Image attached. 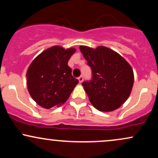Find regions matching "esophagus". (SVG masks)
Returning <instances> with one entry per match:
<instances>
[{
    "label": "esophagus",
    "mask_w": 158,
    "mask_h": 158,
    "mask_svg": "<svg viewBox=\"0 0 158 158\" xmlns=\"http://www.w3.org/2000/svg\"><path fill=\"white\" fill-rule=\"evenodd\" d=\"M78 79H79V83H81L83 81V77H82V76H80V77L78 78Z\"/></svg>",
    "instance_id": "34e87169"
}]
</instances>
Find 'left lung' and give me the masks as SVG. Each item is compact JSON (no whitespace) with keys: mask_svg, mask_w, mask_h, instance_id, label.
<instances>
[{"mask_svg":"<svg viewBox=\"0 0 158 158\" xmlns=\"http://www.w3.org/2000/svg\"><path fill=\"white\" fill-rule=\"evenodd\" d=\"M92 70L90 81L82 82L91 104L100 111H112L127 100L134 85L131 67L119 54L106 47H79Z\"/></svg>","mask_w":158,"mask_h":158,"instance_id":"1","label":"left lung"}]
</instances>
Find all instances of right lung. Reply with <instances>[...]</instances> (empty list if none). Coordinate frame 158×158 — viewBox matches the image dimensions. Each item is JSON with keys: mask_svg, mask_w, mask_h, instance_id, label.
Masks as SVG:
<instances>
[{"mask_svg": "<svg viewBox=\"0 0 158 158\" xmlns=\"http://www.w3.org/2000/svg\"><path fill=\"white\" fill-rule=\"evenodd\" d=\"M76 49L54 46L32 61L27 71V85L34 101L42 108L64 104L79 81L72 76L68 60Z\"/></svg>", "mask_w": 158, "mask_h": 158, "instance_id": "obj_1", "label": "right lung"}]
</instances>
